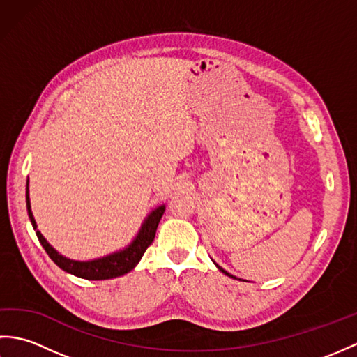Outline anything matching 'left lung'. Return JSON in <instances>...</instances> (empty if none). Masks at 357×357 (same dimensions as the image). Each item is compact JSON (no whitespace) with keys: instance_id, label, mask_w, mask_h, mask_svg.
Here are the masks:
<instances>
[{"instance_id":"left-lung-1","label":"left lung","mask_w":357,"mask_h":357,"mask_svg":"<svg viewBox=\"0 0 357 357\" xmlns=\"http://www.w3.org/2000/svg\"><path fill=\"white\" fill-rule=\"evenodd\" d=\"M216 267H218L219 270H221L222 273H225V275H227V276H230V278H234V276H231V275H230V273H227V271H225L224 268H221V267H219V265H218V264H216ZM234 279H236V278H234Z\"/></svg>"}]
</instances>
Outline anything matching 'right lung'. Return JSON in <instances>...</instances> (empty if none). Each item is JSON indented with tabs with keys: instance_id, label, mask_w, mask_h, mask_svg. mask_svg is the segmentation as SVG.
I'll return each mask as SVG.
<instances>
[{
	"instance_id": "obj_1",
	"label": "right lung",
	"mask_w": 357,
	"mask_h": 357,
	"mask_svg": "<svg viewBox=\"0 0 357 357\" xmlns=\"http://www.w3.org/2000/svg\"><path fill=\"white\" fill-rule=\"evenodd\" d=\"M26 206H27L29 219L33 225V230L36 231V236L40 239L43 248L45 250V253L49 255L50 259L55 262L59 268L70 273V275H75L82 279H89V280H102V279L118 278L133 270L136 267V264L141 261L142 255L146 253L147 247L153 242L158 224L161 221V218L165 211V206H161L151 211V213L146 218V221L142 222L138 234H136V238L130 242V245H127L124 250H119V252L107 255L104 257H98V259H93V261H73V259H69V257L59 255L56 250L53 248L47 241H45L41 231L36 230L35 218L32 215V210H30L29 179H27V187H26Z\"/></svg>"
}]
</instances>
